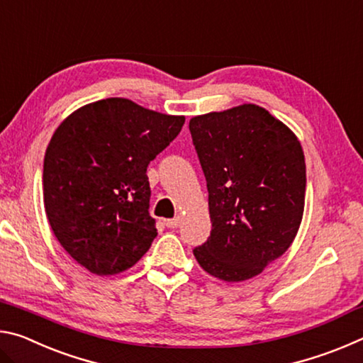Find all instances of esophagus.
Listing matches in <instances>:
<instances>
[{"instance_id":"esophagus-1","label":"esophagus","mask_w":363,"mask_h":363,"mask_svg":"<svg viewBox=\"0 0 363 363\" xmlns=\"http://www.w3.org/2000/svg\"><path fill=\"white\" fill-rule=\"evenodd\" d=\"M181 224V218H173V219H164V225L169 227V229H176L177 225Z\"/></svg>"}]
</instances>
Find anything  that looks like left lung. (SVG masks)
<instances>
[{"instance_id": "left-lung-1", "label": "left lung", "mask_w": 363, "mask_h": 363, "mask_svg": "<svg viewBox=\"0 0 363 363\" xmlns=\"http://www.w3.org/2000/svg\"><path fill=\"white\" fill-rule=\"evenodd\" d=\"M189 130L206 177L213 229L194 250L201 269L243 281L290 248L304 213L306 162L294 133L243 104L194 116Z\"/></svg>"}]
</instances>
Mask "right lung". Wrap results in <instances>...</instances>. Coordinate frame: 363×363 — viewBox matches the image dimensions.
Segmentation results:
<instances>
[{
    "instance_id": "add662e5",
    "label": "right lung",
    "mask_w": 363,
    "mask_h": 363,
    "mask_svg": "<svg viewBox=\"0 0 363 363\" xmlns=\"http://www.w3.org/2000/svg\"><path fill=\"white\" fill-rule=\"evenodd\" d=\"M186 118L123 97L78 108L52 134L43 167L45 210L54 235L97 275L133 267L157 237L147 167Z\"/></svg>"
}]
</instances>
